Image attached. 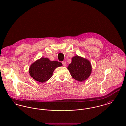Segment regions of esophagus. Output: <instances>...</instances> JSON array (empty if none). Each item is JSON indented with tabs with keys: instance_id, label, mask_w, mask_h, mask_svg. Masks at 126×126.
I'll return each mask as SVG.
<instances>
[{
	"instance_id": "1",
	"label": "esophagus",
	"mask_w": 126,
	"mask_h": 126,
	"mask_svg": "<svg viewBox=\"0 0 126 126\" xmlns=\"http://www.w3.org/2000/svg\"><path fill=\"white\" fill-rule=\"evenodd\" d=\"M62 64H63V66H65L66 65V63L65 62H64V61L62 62Z\"/></svg>"
}]
</instances>
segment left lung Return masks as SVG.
Returning a JSON list of instances; mask_svg holds the SVG:
<instances>
[{
  "instance_id": "8db88e82",
  "label": "left lung",
  "mask_w": 126,
  "mask_h": 126,
  "mask_svg": "<svg viewBox=\"0 0 126 126\" xmlns=\"http://www.w3.org/2000/svg\"><path fill=\"white\" fill-rule=\"evenodd\" d=\"M67 69L73 78L81 82L90 76L92 65L89 60L77 55L72 58V62L68 65Z\"/></svg>"
}]
</instances>
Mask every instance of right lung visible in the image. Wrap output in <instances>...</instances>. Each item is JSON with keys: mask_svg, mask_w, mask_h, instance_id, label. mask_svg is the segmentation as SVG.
<instances>
[{"mask_svg": "<svg viewBox=\"0 0 126 126\" xmlns=\"http://www.w3.org/2000/svg\"><path fill=\"white\" fill-rule=\"evenodd\" d=\"M62 65L59 62L51 61L47 58L42 57L31 64L29 73L34 80L43 83L51 78L56 68Z\"/></svg>", "mask_w": 126, "mask_h": 126, "instance_id": "add662e5", "label": "right lung"}]
</instances>
